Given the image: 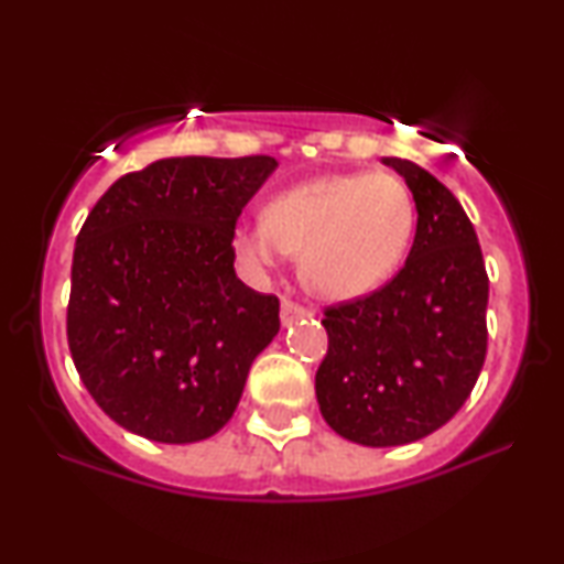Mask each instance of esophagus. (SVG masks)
<instances>
[{
  "instance_id": "34e87169",
  "label": "esophagus",
  "mask_w": 564,
  "mask_h": 564,
  "mask_svg": "<svg viewBox=\"0 0 564 564\" xmlns=\"http://www.w3.org/2000/svg\"><path fill=\"white\" fill-rule=\"evenodd\" d=\"M307 311L300 303H292V300H282V326H292V323L305 318Z\"/></svg>"
}]
</instances>
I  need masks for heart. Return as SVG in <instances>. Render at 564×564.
Segmentation results:
<instances>
[{"label": "heart", "mask_w": 564, "mask_h": 564, "mask_svg": "<svg viewBox=\"0 0 564 564\" xmlns=\"http://www.w3.org/2000/svg\"><path fill=\"white\" fill-rule=\"evenodd\" d=\"M259 226L234 234L236 257L264 272L300 253L315 295L357 300L380 290L411 249L415 203L392 174H326L269 199Z\"/></svg>", "instance_id": "obj_1"}]
</instances>
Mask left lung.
<instances>
[{
    "label": "left lung",
    "mask_w": 564,
    "mask_h": 564,
    "mask_svg": "<svg viewBox=\"0 0 564 564\" xmlns=\"http://www.w3.org/2000/svg\"><path fill=\"white\" fill-rule=\"evenodd\" d=\"M413 192L405 267L365 297L323 311L328 351L315 372L323 419L365 446H400L465 405L488 351V272L459 199L405 159H382Z\"/></svg>",
    "instance_id": "1"
}]
</instances>
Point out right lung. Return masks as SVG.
<instances>
[{"instance_id":"obj_1","label":"right lung","mask_w":564,"mask_h":564,"mask_svg":"<svg viewBox=\"0 0 564 564\" xmlns=\"http://www.w3.org/2000/svg\"><path fill=\"white\" fill-rule=\"evenodd\" d=\"M272 156L153 161L120 176L76 236L66 336L95 403L161 444L218 434L280 300L236 276L234 234Z\"/></svg>"}]
</instances>
